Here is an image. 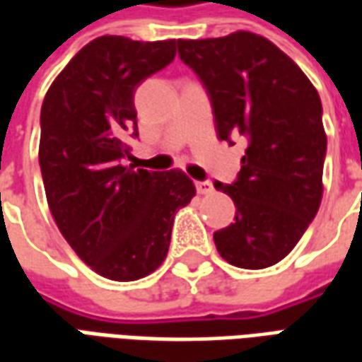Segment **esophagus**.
<instances>
[{
	"label": "esophagus",
	"instance_id": "esophagus-1",
	"mask_svg": "<svg viewBox=\"0 0 362 362\" xmlns=\"http://www.w3.org/2000/svg\"><path fill=\"white\" fill-rule=\"evenodd\" d=\"M196 188L197 194H202V196H209V194H213V184L209 180L196 182Z\"/></svg>",
	"mask_w": 362,
	"mask_h": 362
}]
</instances>
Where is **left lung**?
<instances>
[{
  "mask_svg": "<svg viewBox=\"0 0 362 362\" xmlns=\"http://www.w3.org/2000/svg\"><path fill=\"white\" fill-rule=\"evenodd\" d=\"M180 59L211 96L219 139H244L233 197L235 223L213 235L221 258L264 269L293 250L318 213L327 137L318 90L266 36L236 30L221 38L178 40Z\"/></svg>",
  "mask_w": 362,
  "mask_h": 362,
  "instance_id": "1",
  "label": "left lung"
}]
</instances>
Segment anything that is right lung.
<instances>
[{"mask_svg": "<svg viewBox=\"0 0 362 362\" xmlns=\"http://www.w3.org/2000/svg\"><path fill=\"white\" fill-rule=\"evenodd\" d=\"M176 40L98 36L44 96L38 160L52 217L87 266L112 281L141 279L166 258L174 215L196 196L178 168L122 165L137 137L135 87L168 66Z\"/></svg>", "mask_w": 362, "mask_h": 362, "instance_id": "obj_1", "label": "right lung"}]
</instances>
